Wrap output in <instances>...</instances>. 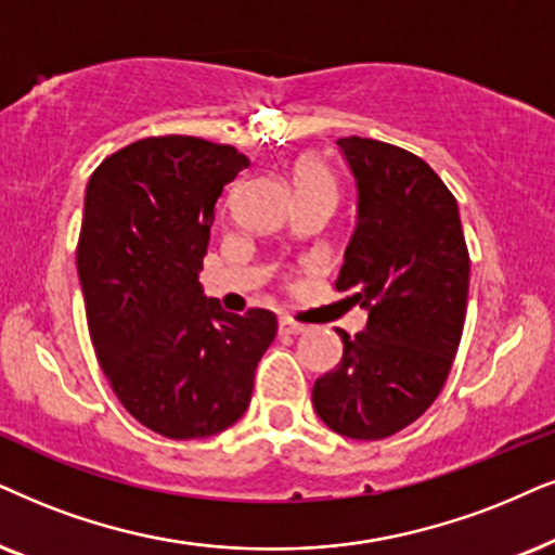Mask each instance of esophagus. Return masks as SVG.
I'll use <instances>...</instances> for the list:
<instances>
[{
  "label": "esophagus",
  "instance_id": "1",
  "mask_svg": "<svg viewBox=\"0 0 555 555\" xmlns=\"http://www.w3.org/2000/svg\"><path fill=\"white\" fill-rule=\"evenodd\" d=\"M279 333H282V335H299V333H305V325H299V322L292 320V318H282V320H279Z\"/></svg>",
  "mask_w": 555,
  "mask_h": 555
}]
</instances>
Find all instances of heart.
Here are the masks:
<instances>
[{
	"label": "heart",
	"instance_id": "b5f03b06",
	"mask_svg": "<svg viewBox=\"0 0 555 555\" xmlns=\"http://www.w3.org/2000/svg\"><path fill=\"white\" fill-rule=\"evenodd\" d=\"M292 179L294 189H297V196L312 192L333 194V179L327 177V171L318 164V160H299V164H294Z\"/></svg>",
	"mask_w": 555,
	"mask_h": 555
}]
</instances>
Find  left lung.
I'll list each match as a JSON object with an SVG mask.
<instances>
[{
	"mask_svg": "<svg viewBox=\"0 0 555 555\" xmlns=\"http://www.w3.org/2000/svg\"><path fill=\"white\" fill-rule=\"evenodd\" d=\"M359 189V217L335 289L369 312L338 330L343 359L320 376L312 404L330 430L382 440L412 425L443 389L464 333L468 248L455 196L415 153L340 138Z\"/></svg>",
	"mask_w": 555,
	"mask_h": 555,
	"instance_id": "1",
	"label": "left lung"
}]
</instances>
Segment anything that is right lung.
I'll return each instance as SVG.
<instances>
[{"label": "right lung", "mask_w": 555, "mask_h": 555, "mask_svg": "<svg viewBox=\"0 0 555 555\" xmlns=\"http://www.w3.org/2000/svg\"><path fill=\"white\" fill-rule=\"evenodd\" d=\"M250 160L192 135L145 138L91 173L76 269L96 361L125 410L173 440L248 410L276 314L202 294L215 202Z\"/></svg>", "instance_id": "1"}]
</instances>
